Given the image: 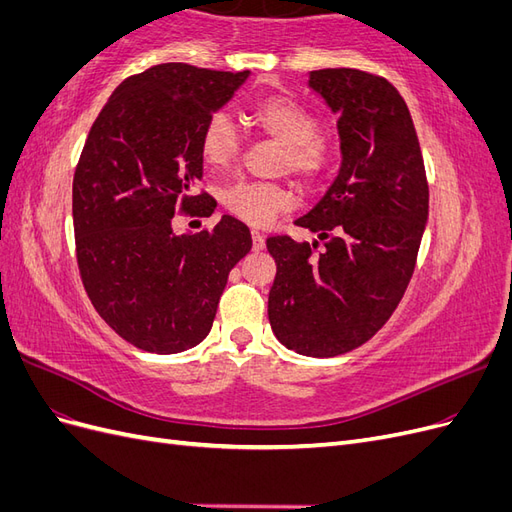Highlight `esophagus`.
<instances>
[{"label":"esophagus","mask_w":512,"mask_h":512,"mask_svg":"<svg viewBox=\"0 0 512 512\" xmlns=\"http://www.w3.org/2000/svg\"><path fill=\"white\" fill-rule=\"evenodd\" d=\"M252 250L254 252L265 250V237H262L258 230H252Z\"/></svg>","instance_id":"obj_1"}]
</instances>
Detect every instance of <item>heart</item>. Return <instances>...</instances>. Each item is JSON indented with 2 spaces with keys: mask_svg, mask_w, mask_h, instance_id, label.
<instances>
[{
  "mask_svg": "<svg viewBox=\"0 0 512 512\" xmlns=\"http://www.w3.org/2000/svg\"><path fill=\"white\" fill-rule=\"evenodd\" d=\"M252 119L260 132L282 147L277 168L297 177L307 188H314L335 160V145L320 132V117L288 96H269L252 106ZM241 153V136L224 113L207 119L200 134V156L213 170H226ZM294 203L290 188L282 183L239 181L222 192V205L235 218L265 226L277 213L288 211Z\"/></svg>",
  "mask_w": 512,
  "mask_h": 512,
  "instance_id": "1",
  "label": "heart"
}]
</instances>
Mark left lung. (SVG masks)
Wrapping results in <instances>:
<instances>
[{
    "mask_svg": "<svg viewBox=\"0 0 512 512\" xmlns=\"http://www.w3.org/2000/svg\"><path fill=\"white\" fill-rule=\"evenodd\" d=\"M309 87L339 113L342 168L297 226L316 243L271 235L269 322L305 356H337L374 337L410 284L429 213L423 153L399 91L380 74L324 68Z\"/></svg>",
    "mask_w": 512,
    "mask_h": 512,
    "instance_id": "obj_1",
    "label": "left lung"
}]
</instances>
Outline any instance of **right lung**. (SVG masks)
<instances>
[{
  "mask_svg": "<svg viewBox=\"0 0 512 512\" xmlns=\"http://www.w3.org/2000/svg\"><path fill=\"white\" fill-rule=\"evenodd\" d=\"M190 64L128 76L91 126L72 181L76 262L96 312L132 346L173 354L211 331L230 269L252 250L232 215L175 235L177 215L209 218L200 134L247 79Z\"/></svg>",
  "mask_w": 512,
  "mask_h": 512,
  "instance_id": "add662e5",
  "label": "right lung"
}]
</instances>
